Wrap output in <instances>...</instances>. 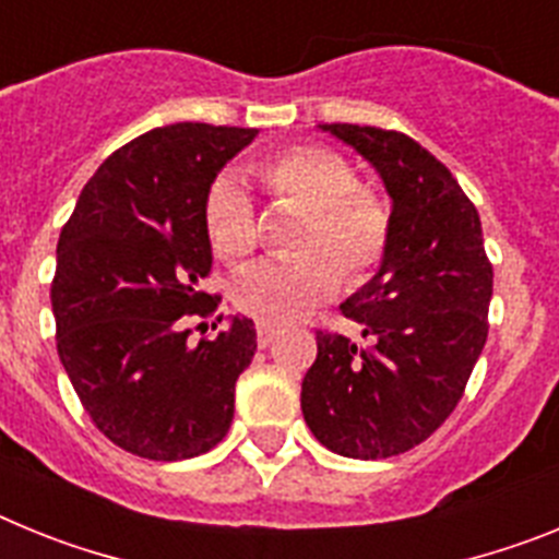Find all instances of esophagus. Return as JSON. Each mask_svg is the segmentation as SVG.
<instances>
[{"instance_id": "obj_1", "label": "esophagus", "mask_w": 559, "mask_h": 559, "mask_svg": "<svg viewBox=\"0 0 559 559\" xmlns=\"http://www.w3.org/2000/svg\"><path fill=\"white\" fill-rule=\"evenodd\" d=\"M274 335H276V330L271 328V324H263V322L257 324V344H260L263 349L269 347L271 341H274Z\"/></svg>"}]
</instances>
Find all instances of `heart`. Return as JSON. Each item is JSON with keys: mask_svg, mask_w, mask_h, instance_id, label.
Segmentation results:
<instances>
[{"mask_svg": "<svg viewBox=\"0 0 559 559\" xmlns=\"http://www.w3.org/2000/svg\"><path fill=\"white\" fill-rule=\"evenodd\" d=\"M276 199L299 201L310 210L290 260H265L237 276L231 299L237 310L263 324H285L330 299L349 280L372 274L389 249L392 206L341 153L322 145H296L257 165ZM204 226L215 254L243 260L257 246V215L240 176H215L204 199Z\"/></svg>", "mask_w": 559, "mask_h": 559, "instance_id": "obj_1", "label": "heart"}]
</instances>
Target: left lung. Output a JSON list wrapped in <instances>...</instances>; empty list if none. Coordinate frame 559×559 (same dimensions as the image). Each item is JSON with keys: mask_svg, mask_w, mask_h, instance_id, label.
Wrapping results in <instances>:
<instances>
[{"mask_svg": "<svg viewBox=\"0 0 559 559\" xmlns=\"http://www.w3.org/2000/svg\"><path fill=\"white\" fill-rule=\"evenodd\" d=\"M319 128L378 170L392 237L378 274L341 305L367 344L316 333L302 414L338 456L389 459L426 442L462 400L490 328L492 265L476 206L419 142L349 122Z\"/></svg>", "mask_w": 559, "mask_h": 559, "instance_id": "8db88e82", "label": "left lung"}]
</instances>
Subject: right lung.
Returning a JSON list of instances; mask_svg holds the SVG:
<instances>
[{"mask_svg": "<svg viewBox=\"0 0 559 559\" xmlns=\"http://www.w3.org/2000/svg\"><path fill=\"white\" fill-rule=\"evenodd\" d=\"M254 136L206 122L153 128L97 167L61 229L49 294L58 355L92 423L133 456H201L231 426L254 322L235 316L195 344L187 319L221 302L201 290L206 190Z\"/></svg>", "mask_w": 559, "mask_h": 559, "instance_id": "add662e5", "label": "right lung"}]
</instances>
